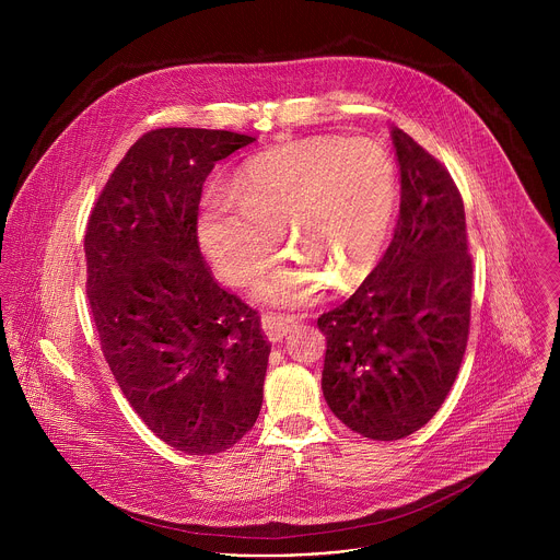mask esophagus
<instances>
[{"label":"esophagus","instance_id":"obj_1","mask_svg":"<svg viewBox=\"0 0 560 560\" xmlns=\"http://www.w3.org/2000/svg\"><path fill=\"white\" fill-rule=\"evenodd\" d=\"M261 328H264V335L277 343L281 341L292 328H294V318L292 316H283V314H272V312H266L261 316Z\"/></svg>","mask_w":560,"mask_h":560}]
</instances>
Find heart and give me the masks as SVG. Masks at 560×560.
Here are the masks:
<instances>
[{"label": "heart", "mask_w": 560, "mask_h": 560, "mask_svg": "<svg viewBox=\"0 0 560 560\" xmlns=\"http://www.w3.org/2000/svg\"><path fill=\"white\" fill-rule=\"evenodd\" d=\"M394 208L396 171L381 143L318 135L250 156L232 190L203 197L197 232L219 277L246 285L270 264L285 228L296 248L257 283L255 299L303 307L322 299L328 275L350 285L372 270Z\"/></svg>", "instance_id": "heart-1"}]
</instances>
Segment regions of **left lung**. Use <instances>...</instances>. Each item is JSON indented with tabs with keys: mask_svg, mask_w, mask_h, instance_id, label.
Instances as JSON below:
<instances>
[{
	"mask_svg": "<svg viewBox=\"0 0 560 560\" xmlns=\"http://www.w3.org/2000/svg\"><path fill=\"white\" fill-rule=\"evenodd\" d=\"M401 210L376 268L339 307L326 335L322 389L350 430L396 441L423 428L458 374L471 307L463 199L450 173L392 126Z\"/></svg>",
	"mask_w": 560,
	"mask_h": 560,
	"instance_id": "1",
	"label": "left lung"
}]
</instances>
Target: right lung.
I'll return each mask as SVG.
<instances>
[{
	"label": "right lung",
	"instance_id": "1",
	"mask_svg": "<svg viewBox=\"0 0 560 560\" xmlns=\"http://www.w3.org/2000/svg\"><path fill=\"white\" fill-rule=\"evenodd\" d=\"M253 141L206 128L145 132L113 171L84 238L108 368L141 421L186 454L232 447L264 404L261 318L217 285L197 244L208 173Z\"/></svg>",
	"mask_w": 560,
	"mask_h": 560
}]
</instances>
